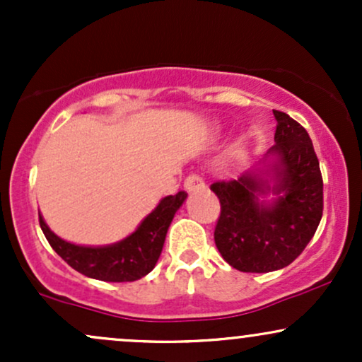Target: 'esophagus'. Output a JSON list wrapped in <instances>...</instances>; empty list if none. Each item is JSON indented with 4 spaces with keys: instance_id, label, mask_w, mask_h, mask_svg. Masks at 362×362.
I'll return each mask as SVG.
<instances>
[{
    "instance_id": "34e87169",
    "label": "esophagus",
    "mask_w": 362,
    "mask_h": 362,
    "mask_svg": "<svg viewBox=\"0 0 362 362\" xmlns=\"http://www.w3.org/2000/svg\"><path fill=\"white\" fill-rule=\"evenodd\" d=\"M185 189L189 190V192H192V190H199V189H204V180H202L201 175H197V173H189L184 182Z\"/></svg>"
}]
</instances>
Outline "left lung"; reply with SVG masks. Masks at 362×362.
<instances>
[{"instance_id": "left-lung-1", "label": "left lung", "mask_w": 362, "mask_h": 362, "mask_svg": "<svg viewBox=\"0 0 362 362\" xmlns=\"http://www.w3.org/2000/svg\"><path fill=\"white\" fill-rule=\"evenodd\" d=\"M269 155L276 184L269 185L255 172L236 180L211 184L221 213L214 242L223 259L242 272H272L296 260L313 238L323 213V180L317 153L308 132L281 110ZM274 192L272 205H264L257 193Z\"/></svg>"}]
</instances>
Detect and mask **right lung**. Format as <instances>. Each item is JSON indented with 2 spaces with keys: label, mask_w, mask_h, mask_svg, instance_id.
<instances>
[{
  "label": "right lung",
  "mask_w": 362,
  "mask_h": 362,
  "mask_svg": "<svg viewBox=\"0 0 362 362\" xmlns=\"http://www.w3.org/2000/svg\"><path fill=\"white\" fill-rule=\"evenodd\" d=\"M187 192L180 190L168 195L144 218L138 230L122 242L109 247H80L61 240L49 230L42 216H39L40 228L54 252L74 271L91 279L107 282L138 281L153 271L160 259L165 236L178 207L184 204Z\"/></svg>",
  "instance_id": "add662e5"
}]
</instances>
